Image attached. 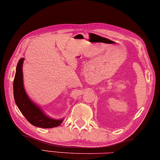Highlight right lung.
I'll return each instance as SVG.
<instances>
[{
    "instance_id": "add662e5",
    "label": "right lung",
    "mask_w": 160,
    "mask_h": 160,
    "mask_svg": "<svg viewBox=\"0 0 160 160\" xmlns=\"http://www.w3.org/2000/svg\"><path fill=\"white\" fill-rule=\"evenodd\" d=\"M24 58H21L16 68V73L13 83L14 98L15 103L26 120L38 128H52L58 127L63 121L62 119H55L47 116L44 111L34 103L28 97L23 85V63Z\"/></svg>"
}]
</instances>
